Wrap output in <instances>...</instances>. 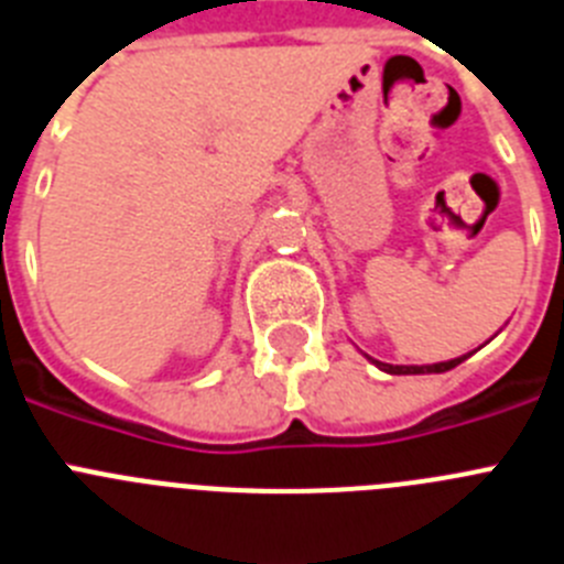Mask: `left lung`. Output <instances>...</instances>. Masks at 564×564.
<instances>
[{"instance_id": "1", "label": "left lung", "mask_w": 564, "mask_h": 564, "mask_svg": "<svg viewBox=\"0 0 564 564\" xmlns=\"http://www.w3.org/2000/svg\"><path fill=\"white\" fill-rule=\"evenodd\" d=\"M471 356V352H466V356H457V358H449V361H437V364H383L378 361V358H370L372 364H376L378 370L390 372V376H426V372H446V370H455L457 364L466 361V358Z\"/></svg>"}]
</instances>
